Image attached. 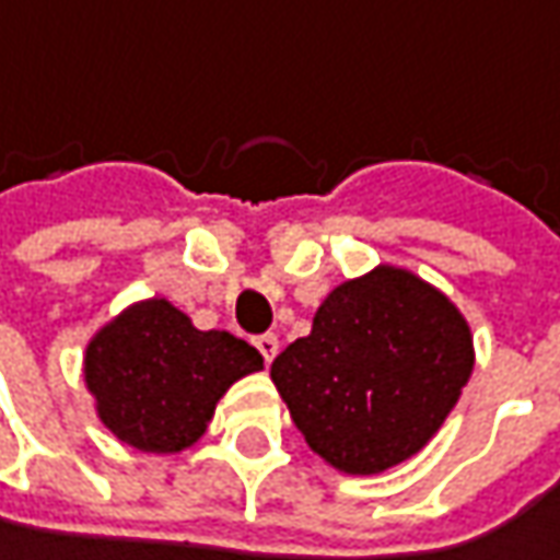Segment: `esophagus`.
<instances>
[{
  "instance_id": "esophagus-1",
  "label": "esophagus",
  "mask_w": 560,
  "mask_h": 560,
  "mask_svg": "<svg viewBox=\"0 0 560 560\" xmlns=\"http://www.w3.org/2000/svg\"><path fill=\"white\" fill-rule=\"evenodd\" d=\"M256 351L262 353V360L266 363H272L276 360V353H279V338L272 335V331H266V335H259V338H254Z\"/></svg>"
}]
</instances>
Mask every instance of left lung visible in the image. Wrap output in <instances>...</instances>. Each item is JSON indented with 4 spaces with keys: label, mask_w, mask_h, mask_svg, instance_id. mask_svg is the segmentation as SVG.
<instances>
[{
    "label": "left lung",
    "mask_w": 560,
    "mask_h": 560,
    "mask_svg": "<svg viewBox=\"0 0 560 560\" xmlns=\"http://www.w3.org/2000/svg\"><path fill=\"white\" fill-rule=\"evenodd\" d=\"M474 363V331L448 294L378 262L328 291L269 376L310 451L338 474L376 476L429 445Z\"/></svg>",
    "instance_id": "8db88e82"
}]
</instances>
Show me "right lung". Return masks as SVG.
<instances>
[{"label": "right lung", "mask_w": 560, "mask_h": 560, "mask_svg": "<svg viewBox=\"0 0 560 560\" xmlns=\"http://www.w3.org/2000/svg\"><path fill=\"white\" fill-rule=\"evenodd\" d=\"M259 370L262 357L244 338L197 328L165 298L128 304L84 351V385L100 423L147 454L200 442L219 398Z\"/></svg>", "instance_id": "add662e5"}]
</instances>
